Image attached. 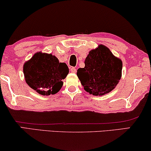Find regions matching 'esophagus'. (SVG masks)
I'll return each instance as SVG.
<instances>
[{"mask_svg": "<svg viewBox=\"0 0 151 151\" xmlns=\"http://www.w3.org/2000/svg\"><path fill=\"white\" fill-rule=\"evenodd\" d=\"M70 71H71V73H76V71H77V69H76L75 67H71V69H70Z\"/></svg>", "mask_w": 151, "mask_h": 151, "instance_id": "34e87169", "label": "esophagus"}]
</instances>
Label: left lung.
I'll list each match as a JSON object with an SVG mask.
<instances>
[{
  "label": "left lung",
  "instance_id": "obj_1",
  "mask_svg": "<svg viewBox=\"0 0 151 151\" xmlns=\"http://www.w3.org/2000/svg\"><path fill=\"white\" fill-rule=\"evenodd\" d=\"M84 63L85 67L78 69L77 76L84 90L90 94L108 93L120 80L122 63L104 45L91 51Z\"/></svg>",
  "mask_w": 151,
  "mask_h": 151
}]
</instances>
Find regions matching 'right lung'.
<instances>
[{
	"label": "right lung",
	"instance_id": "1",
	"mask_svg": "<svg viewBox=\"0 0 151 151\" xmlns=\"http://www.w3.org/2000/svg\"><path fill=\"white\" fill-rule=\"evenodd\" d=\"M23 72L27 84L39 94H55L63 85L62 80L69 73L65 63L54 55L37 53L24 63Z\"/></svg>",
	"mask_w": 151,
	"mask_h": 151
}]
</instances>
